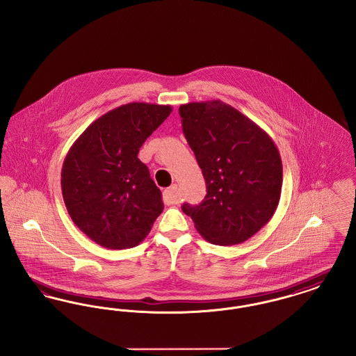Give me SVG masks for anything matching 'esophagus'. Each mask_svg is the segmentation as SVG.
<instances>
[{"mask_svg": "<svg viewBox=\"0 0 356 356\" xmlns=\"http://www.w3.org/2000/svg\"><path fill=\"white\" fill-rule=\"evenodd\" d=\"M163 200L167 205L170 204H176L177 202V186L173 184L170 188H167L164 192H163Z\"/></svg>", "mask_w": 356, "mask_h": 356, "instance_id": "esophagus-1", "label": "esophagus"}]
</instances>
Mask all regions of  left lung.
Instances as JSON below:
<instances>
[{"label":"left lung","instance_id":"8db88e82","mask_svg":"<svg viewBox=\"0 0 356 356\" xmlns=\"http://www.w3.org/2000/svg\"><path fill=\"white\" fill-rule=\"evenodd\" d=\"M179 113L207 184L203 203L184 204L183 212L212 244L248 240L271 220L280 200L283 165L275 143L220 100L183 104Z\"/></svg>","mask_w":356,"mask_h":356}]
</instances>
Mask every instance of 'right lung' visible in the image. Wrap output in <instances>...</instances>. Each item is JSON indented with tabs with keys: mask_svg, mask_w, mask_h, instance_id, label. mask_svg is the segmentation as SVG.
Listing matches in <instances>:
<instances>
[{
	"mask_svg": "<svg viewBox=\"0 0 356 356\" xmlns=\"http://www.w3.org/2000/svg\"><path fill=\"white\" fill-rule=\"evenodd\" d=\"M170 112V105H121L95 120L70 147L61 170L64 203L99 245L134 248L163 212L161 191L137 154Z\"/></svg>",
	"mask_w": 356,
	"mask_h": 356,
	"instance_id": "obj_1",
	"label": "right lung"
}]
</instances>
